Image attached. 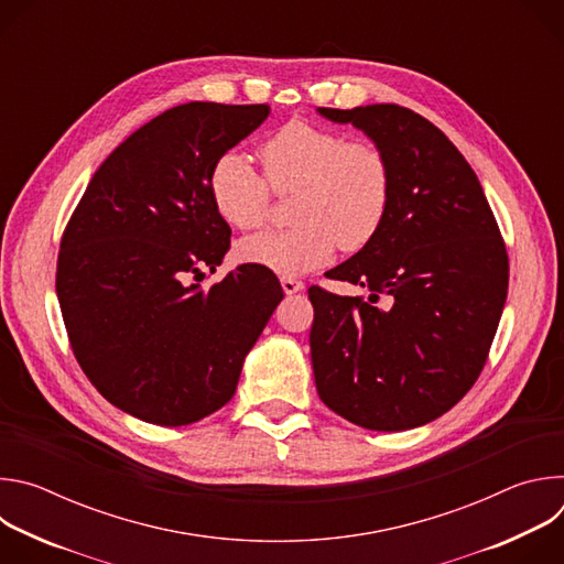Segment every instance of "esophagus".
<instances>
[{
    "label": "esophagus",
    "instance_id": "obj_1",
    "mask_svg": "<svg viewBox=\"0 0 564 564\" xmlns=\"http://www.w3.org/2000/svg\"><path fill=\"white\" fill-rule=\"evenodd\" d=\"M281 288H283V292L290 296V294H296V292H301L305 285H303L301 281L292 279V276H283V279H281Z\"/></svg>",
    "mask_w": 564,
    "mask_h": 564
}]
</instances>
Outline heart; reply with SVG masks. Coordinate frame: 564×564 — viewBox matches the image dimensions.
Instances as JSON below:
<instances>
[{
    "mask_svg": "<svg viewBox=\"0 0 564 564\" xmlns=\"http://www.w3.org/2000/svg\"><path fill=\"white\" fill-rule=\"evenodd\" d=\"M263 176L246 155L225 151L209 172L216 212L234 227H259L274 194H292L290 229L240 240L238 259L279 276L324 268L337 248L357 252L381 229L392 198L386 151L368 138L292 120L261 144Z\"/></svg>",
    "mask_w": 564,
    "mask_h": 564,
    "instance_id": "heart-1",
    "label": "heart"
}]
</instances>
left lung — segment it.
I'll list each match as a JSON object with an SVG mask.
<instances>
[{
    "mask_svg": "<svg viewBox=\"0 0 564 564\" xmlns=\"http://www.w3.org/2000/svg\"><path fill=\"white\" fill-rule=\"evenodd\" d=\"M318 113L386 151L392 198L370 243L328 272L370 296L307 290L316 392L368 431L417 429L487 364L509 288L505 240L475 172L433 122L399 105Z\"/></svg>",
    "mask_w": 564,
    "mask_h": 564,
    "instance_id": "1",
    "label": "left lung"
}]
</instances>
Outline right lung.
<instances>
[{"label": "right lung", "mask_w": 564, "mask_h": 564, "mask_svg": "<svg viewBox=\"0 0 564 564\" xmlns=\"http://www.w3.org/2000/svg\"><path fill=\"white\" fill-rule=\"evenodd\" d=\"M268 113L187 102L155 116L111 151L64 229L55 290L73 355L142 422L187 426L223 409L283 299L279 279L250 263L207 290L185 283L229 250L212 165Z\"/></svg>", "instance_id": "1"}]
</instances>
